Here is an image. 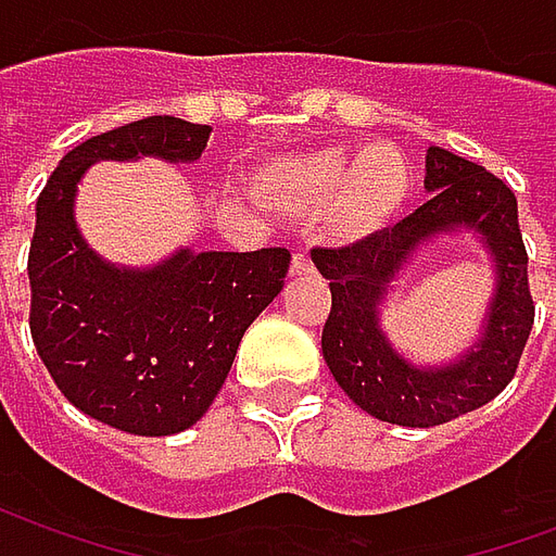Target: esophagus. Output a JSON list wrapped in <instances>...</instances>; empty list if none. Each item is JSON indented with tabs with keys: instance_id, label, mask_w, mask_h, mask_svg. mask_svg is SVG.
Here are the masks:
<instances>
[{
	"instance_id": "34e87169",
	"label": "esophagus",
	"mask_w": 556,
	"mask_h": 556,
	"mask_svg": "<svg viewBox=\"0 0 556 556\" xmlns=\"http://www.w3.org/2000/svg\"><path fill=\"white\" fill-rule=\"evenodd\" d=\"M289 274H291V277H309V274H315V267H313V262L306 258V255L298 253L294 258H291Z\"/></svg>"
}]
</instances>
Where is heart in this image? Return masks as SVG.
I'll list each match as a JSON object with an SVG mask.
<instances>
[{"instance_id": "heart-1", "label": "heart", "mask_w": 556, "mask_h": 556, "mask_svg": "<svg viewBox=\"0 0 556 556\" xmlns=\"http://www.w3.org/2000/svg\"><path fill=\"white\" fill-rule=\"evenodd\" d=\"M410 166L393 146L315 148L279 157L262 178L270 205L289 214L321 211L333 241H366L387 229L410 195Z\"/></svg>"}]
</instances>
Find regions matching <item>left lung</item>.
<instances>
[{
  "mask_svg": "<svg viewBox=\"0 0 556 556\" xmlns=\"http://www.w3.org/2000/svg\"><path fill=\"white\" fill-rule=\"evenodd\" d=\"M426 205L393 229L342 250H313L318 274L330 279L333 306L321 351L345 396L393 426L429 429L482 408L513 381L533 327L527 253L515 193L477 163L446 148L426 151ZM443 233H473L490 253L495 291L480 337L441 367H422L392 345L380 306L397 274Z\"/></svg>",
  "mask_w": 556,
  "mask_h": 556,
  "instance_id": "obj_1",
  "label": "left lung"
}]
</instances>
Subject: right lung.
Wrapping results in <instances>:
<instances>
[{
	"label": "right lung",
	"instance_id": "right-lung-1",
	"mask_svg": "<svg viewBox=\"0 0 556 556\" xmlns=\"http://www.w3.org/2000/svg\"><path fill=\"white\" fill-rule=\"evenodd\" d=\"M207 125L175 115L106 130L67 151L35 205L31 342L65 399L127 434H175L202 419L247 327L277 298L291 253L175 250L151 267L113 265L74 217L77 184L101 160L195 163Z\"/></svg>",
	"mask_w": 556,
	"mask_h": 556
}]
</instances>
